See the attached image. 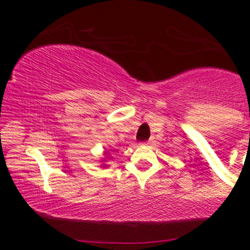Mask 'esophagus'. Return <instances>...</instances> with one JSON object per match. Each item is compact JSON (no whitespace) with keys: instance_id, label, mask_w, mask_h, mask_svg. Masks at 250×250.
<instances>
[{"instance_id":"esophagus-1","label":"esophagus","mask_w":250,"mask_h":250,"mask_svg":"<svg viewBox=\"0 0 250 250\" xmlns=\"http://www.w3.org/2000/svg\"><path fill=\"white\" fill-rule=\"evenodd\" d=\"M151 143H152V140H147V141H146V144H151Z\"/></svg>"}]
</instances>
